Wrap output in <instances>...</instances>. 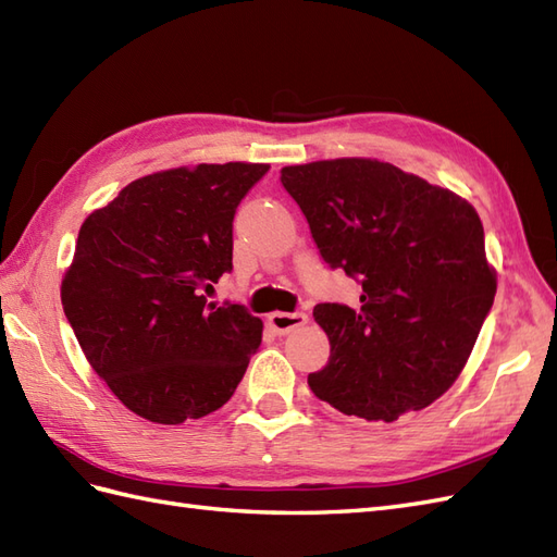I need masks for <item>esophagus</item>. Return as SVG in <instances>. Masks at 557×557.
<instances>
[{
    "mask_svg": "<svg viewBox=\"0 0 557 557\" xmlns=\"http://www.w3.org/2000/svg\"><path fill=\"white\" fill-rule=\"evenodd\" d=\"M308 322V315L306 312H273V315H268V324L270 330H273L275 334H289L292 330H296V326H304Z\"/></svg>",
    "mask_w": 557,
    "mask_h": 557,
    "instance_id": "34e87169",
    "label": "esophagus"
}]
</instances>
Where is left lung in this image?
<instances>
[{"label":"left lung","mask_w":557,"mask_h":557,"mask_svg":"<svg viewBox=\"0 0 557 557\" xmlns=\"http://www.w3.org/2000/svg\"><path fill=\"white\" fill-rule=\"evenodd\" d=\"M320 256L362 284L360 308L318 304L330 362L308 374L348 417L395 421L435 403L461 374L496 275L478 211L388 162L344 157L284 166Z\"/></svg>","instance_id":"8db88e82"}]
</instances>
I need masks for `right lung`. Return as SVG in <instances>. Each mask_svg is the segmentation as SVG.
I'll use <instances>...</instances> for the list:
<instances>
[{
  "instance_id": "obj_1",
  "label": "right lung",
  "mask_w": 557,
  "mask_h": 557,
  "mask_svg": "<svg viewBox=\"0 0 557 557\" xmlns=\"http://www.w3.org/2000/svg\"><path fill=\"white\" fill-rule=\"evenodd\" d=\"M268 164H197L132 181L82 223L61 287L94 372L152 423L231 400L263 322L207 294L233 270V219Z\"/></svg>"
}]
</instances>
